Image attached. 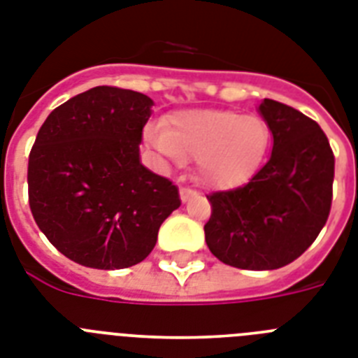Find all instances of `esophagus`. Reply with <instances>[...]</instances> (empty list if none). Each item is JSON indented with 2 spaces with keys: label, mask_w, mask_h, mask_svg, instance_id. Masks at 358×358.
<instances>
[{
  "label": "esophagus",
  "mask_w": 358,
  "mask_h": 358,
  "mask_svg": "<svg viewBox=\"0 0 358 358\" xmlns=\"http://www.w3.org/2000/svg\"><path fill=\"white\" fill-rule=\"evenodd\" d=\"M194 194H196V191H193V189H189V187L180 189V198H182V202H187V200H191Z\"/></svg>",
  "instance_id": "34e87169"
}]
</instances>
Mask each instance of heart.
Masks as SVG:
<instances>
[{"mask_svg": "<svg viewBox=\"0 0 358 358\" xmlns=\"http://www.w3.org/2000/svg\"><path fill=\"white\" fill-rule=\"evenodd\" d=\"M147 140L171 162L196 158L198 178L215 189L244 185L262 165L271 142L260 116L236 110H180L169 127H151Z\"/></svg>", "mask_w": 358, "mask_h": 358, "instance_id": "1", "label": "heart"}]
</instances>
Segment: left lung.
<instances>
[{"label":"left lung","mask_w":358,"mask_h":358,"mask_svg":"<svg viewBox=\"0 0 358 358\" xmlns=\"http://www.w3.org/2000/svg\"><path fill=\"white\" fill-rule=\"evenodd\" d=\"M258 113L273 134L267 164L244 187L207 196V248L238 269H278L304 253L326 224L335 156L317 122L275 100Z\"/></svg>","instance_id":"obj_1"}]
</instances>
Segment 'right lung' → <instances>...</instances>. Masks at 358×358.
<instances>
[{
  "label": "right lung",
  "instance_id": "obj_1",
  "mask_svg": "<svg viewBox=\"0 0 358 358\" xmlns=\"http://www.w3.org/2000/svg\"><path fill=\"white\" fill-rule=\"evenodd\" d=\"M155 101L94 87L49 114L29 156V203L59 253L92 269H123L151 253L180 207L178 187L140 162Z\"/></svg>",
  "mask_w": 358,
  "mask_h": 358
}]
</instances>
